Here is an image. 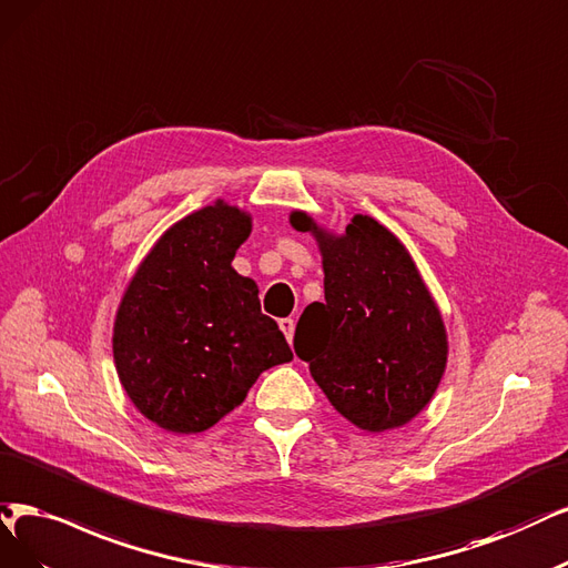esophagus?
I'll use <instances>...</instances> for the list:
<instances>
[{
    "label": "esophagus",
    "mask_w": 568,
    "mask_h": 568,
    "mask_svg": "<svg viewBox=\"0 0 568 568\" xmlns=\"http://www.w3.org/2000/svg\"><path fill=\"white\" fill-rule=\"evenodd\" d=\"M278 327H281V332L285 334V339L292 342V334H295V321H292V318H281V321H278Z\"/></svg>",
    "instance_id": "obj_1"
}]
</instances>
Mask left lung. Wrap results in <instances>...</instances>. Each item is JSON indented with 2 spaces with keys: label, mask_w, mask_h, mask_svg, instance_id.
Segmentation results:
<instances>
[{
  "label": "left lung",
  "mask_w": 568,
  "mask_h": 568,
  "mask_svg": "<svg viewBox=\"0 0 568 568\" xmlns=\"http://www.w3.org/2000/svg\"><path fill=\"white\" fill-rule=\"evenodd\" d=\"M325 268V302L304 308L295 353L327 400L369 433L405 426L443 379L447 334L405 245L386 226L355 215L346 234H323L304 213Z\"/></svg>",
  "instance_id": "obj_1"
}]
</instances>
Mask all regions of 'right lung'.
Wrapping results in <instances>:
<instances>
[{
  "label": "right lung",
  "mask_w": 568,
  "mask_h": 568,
  "mask_svg": "<svg viewBox=\"0 0 568 568\" xmlns=\"http://www.w3.org/2000/svg\"><path fill=\"white\" fill-rule=\"evenodd\" d=\"M250 217L215 203L173 224L144 257L114 323V363L156 426L201 433L245 400L257 376L292 361L255 281L231 268Z\"/></svg>",
  "instance_id": "obj_1"
}]
</instances>
